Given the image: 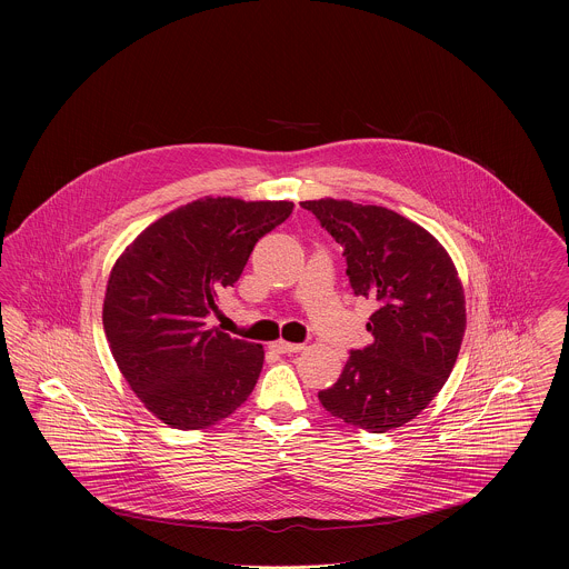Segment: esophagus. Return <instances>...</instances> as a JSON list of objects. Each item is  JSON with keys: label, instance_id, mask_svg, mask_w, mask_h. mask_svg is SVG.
Segmentation results:
<instances>
[{"label": "esophagus", "instance_id": "esophagus-1", "mask_svg": "<svg viewBox=\"0 0 569 569\" xmlns=\"http://www.w3.org/2000/svg\"><path fill=\"white\" fill-rule=\"evenodd\" d=\"M271 348L272 350H277L279 353H295L300 352V350H305V346H302V343H288V341H283V339L274 341Z\"/></svg>", "mask_w": 569, "mask_h": 569}]
</instances>
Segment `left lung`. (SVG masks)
Returning <instances> with one entry per match:
<instances>
[{
    "label": "left lung",
    "mask_w": 569,
    "mask_h": 569,
    "mask_svg": "<svg viewBox=\"0 0 569 569\" xmlns=\"http://www.w3.org/2000/svg\"><path fill=\"white\" fill-rule=\"evenodd\" d=\"M300 207L343 247L353 295L378 305L367 325L373 343L352 350L318 399L369 433L399 429L455 369L467 325L457 267L431 232L390 209L335 198Z\"/></svg>",
    "instance_id": "8db88e82"
}]
</instances>
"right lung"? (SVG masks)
<instances>
[{
	"instance_id": "obj_1",
	"label": "right lung",
	"mask_w": 569,
	"mask_h": 569,
	"mask_svg": "<svg viewBox=\"0 0 569 569\" xmlns=\"http://www.w3.org/2000/svg\"><path fill=\"white\" fill-rule=\"evenodd\" d=\"M292 209L288 200L202 198L153 221L114 262L102 309L110 352L163 425L207 429L251 395L262 346L207 330L204 318Z\"/></svg>"
}]
</instances>
